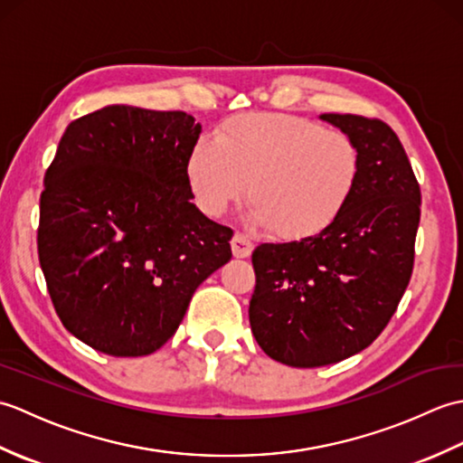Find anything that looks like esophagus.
<instances>
[{"label":"esophagus","mask_w":463,"mask_h":463,"mask_svg":"<svg viewBox=\"0 0 463 463\" xmlns=\"http://www.w3.org/2000/svg\"><path fill=\"white\" fill-rule=\"evenodd\" d=\"M231 247H232V254L237 259H247V257H250L252 250H254L252 241L247 237V234H241V232L234 234L232 241H231Z\"/></svg>","instance_id":"obj_1"}]
</instances>
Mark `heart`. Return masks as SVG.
Listing matches in <instances>:
<instances>
[{"instance_id": "b5f03b06", "label": "heart", "mask_w": 463, "mask_h": 463, "mask_svg": "<svg viewBox=\"0 0 463 463\" xmlns=\"http://www.w3.org/2000/svg\"><path fill=\"white\" fill-rule=\"evenodd\" d=\"M362 159L346 133L287 113H244L203 137L186 159L196 206L221 216L247 189V216L277 237L308 239L352 199Z\"/></svg>"}]
</instances>
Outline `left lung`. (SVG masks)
Masks as SVG:
<instances>
[{"label":"left lung","instance_id":"8db88e82","mask_svg":"<svg viewBox=\"0 0 463 463\" xmlns=\"http://www.w3.org/2000/svg\"><path fill=\"white\" fill-rule=\"evenodd\" d=\"M320 119L356 143V191L314 237L252 252V334L272 360L294 368L328 366L380 336L410 282L420 224V184L398 135L362 115Z\"/></svg>","mask_w":463,"mask_h":463}]
</instances>
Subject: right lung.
Wrapping results in <instances>:
<instances>
[{"label":"right lung","instance_id":"right-lung-1","mask_svg":"<svg viewBox=\"0 0 463 463\" xmlns=\"http://www.w3.org/2000/svg\"><path fill=\"white\" fill-rule=\"evenodd\" d=\"M201 123L109 105L69 123L39 199L37 252L57 317L109 356H146L199 284L231 260L232 231L196 209L186 159Z\"/></svg>","mask_w":463,"mask_h":463}]
</instances>
